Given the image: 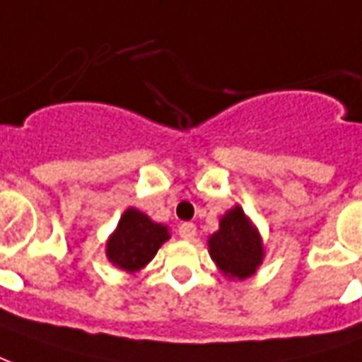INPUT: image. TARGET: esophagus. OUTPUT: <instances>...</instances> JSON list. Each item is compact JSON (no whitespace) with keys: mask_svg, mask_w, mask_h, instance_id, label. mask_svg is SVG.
<instances>
[{"mask_svg":"<svg viewBox=\"0 0 362 362\" xmlns=\"http://www.w3.org/2000/svg\"><path fill=\"white\" fill-rule=\"evenodd\" d=\"M177 233H179L181 238H185V240H193L197 234V226L193 223H183V224H179Z\"/></svg>","mask_w":362,"mask_h":362,"instance_id":"34e87169","label":"esophagus"}]
</instances>
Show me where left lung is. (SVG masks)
I'll list each match as a JSON object with an SVG mask.
<instances>
[{
    "instance_id": "left-lung-1",
    "label": "left lung",
    "mask_w": 362,
    "mask_h": 362,
    "mask_svg": "<svg viewBox=\"0 0 362 362\" xmlns=\"http://www.w3.org/2000/svg\"><path fill=\"white\" fill-rule=\"evenodd\" d=\"M209 250L224 276L238 280L252 276L264 258L260 236L240 206L221 218V228L209 238Z\"/></svg>"
}]
</instances>
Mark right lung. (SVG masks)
I'll return each instance as SVG.
<instances>
[{
  "instance_id": "add662e5",
  "label": "right lung",
  "mask_w": 362,
  "mask_h": 362,
  "mask_svg": "<svg viewBox=\"0 0 362 362\" xmlns=\"http://www.w3.org/2000/svg\"><path fill=\"white\" fill-rule=\"evenodd\" d=\"M169 238L163 224L153 223L149 216L136 209H128L119 218L116 233L106 246L110 262L126 272L144 268Z\"/></svg>"
}]
</instances>
